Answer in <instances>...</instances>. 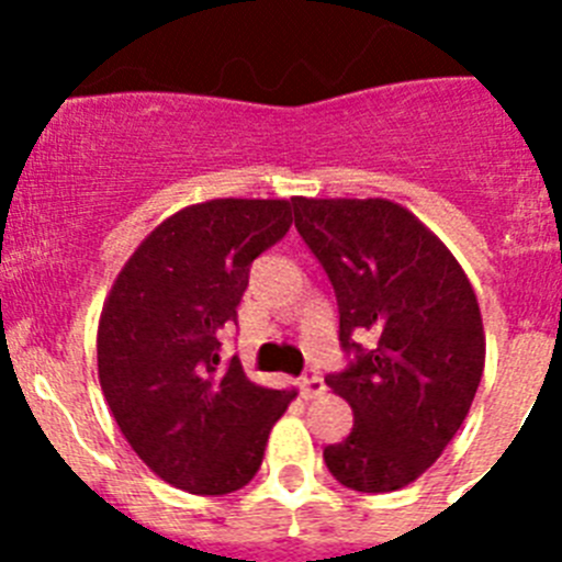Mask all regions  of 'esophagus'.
Listing matches in <instances>:
<instances>
[{
	"instance_id": "obj_1",
	"label": "esophagus",
	"mask_w": 562,
	"mask_h": 562,
	"mask_svg": "<svg viewBox=\"0 0 562 562\" xmlns=\"http://www.w3.org/2000/svg\"><path fill=\"white\" fill-rule=\"evenodd\" d=\"M297 385H301V394H304L306 400H312V396H321V394H324V391H326L324 376L317 374L315 369L306 371V374L301 376V382H297Z\"/></svg>"
}]
</instances>
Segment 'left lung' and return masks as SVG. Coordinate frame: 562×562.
<instances>
[{
	"instance_id": "left-lung-1",
	"label": "left lung",
	"mask_w": 562,
	"mask_h": 562,
	"mask_svg": "<svg viewBox=\"0 0 562 562\" xmlns=\"http://www.w3.org/2000/svg\"><path fill=\"white\" fill-rule=\"evenodd\" d=\"M292 207L335 286L342 349L355 355L326 376L355 428L324 461L349 490L394 493L439 459L470 414L486 355L479 297L408 207L380 196H292Z\"/></svg>"
}]
</instances>
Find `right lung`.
Segmentation results:
<instances>
[{"label":"right lung","mask_w":562,"mask_h":562,"mask_svg":"<svg viewBox=\"0 0 562 562\" xmlns=\"http://www.w3.org/2000/svg\"><path fill=\"white\" fill-rule=\"evenodd\" d=\"M292 225L290 200H211L162 220L128 256L98 321V376L114 422L154 475L193 495L250 484L295 389L222 362L252 258Z\"/></svg>","instance_id":"obj_1"}]
</instances>
